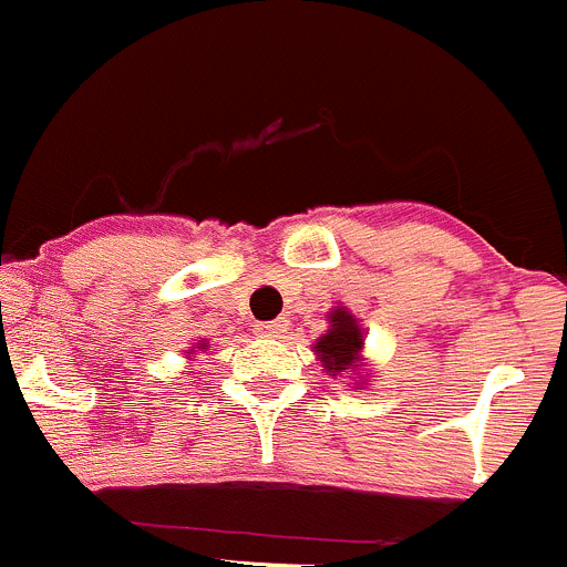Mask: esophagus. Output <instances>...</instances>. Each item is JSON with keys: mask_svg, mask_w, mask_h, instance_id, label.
Returning a JSON list of instances; mask_svg holds the SVG:
<instances>
[{"mask_svg": "<svg viewBox=\"0 0 567 567\" xmlns=\"http://www.w3.org/2000/svg\"><path fill=\"white\" fill-rule=\"evenodd\" d=\"M285 332H288V319H277V321H266V324H257L259 338H282Z\"/></svg>", "mask_w": 567, "mask_h": 567, "instance_id": "obj_1", "label": "esophagus"}]
</instances>
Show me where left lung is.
<instances>
[{
	"label": "left lung",
	"instance_id": "left-lung-1",
	"mask_svg": "<svg viewBox=\"0 0 567 567\" xmlns=\"http://www.w3.org/2000/svg\"><path fill=\"white\" fill-rule=\"evenodd\" d=\"M330 321V330L321 338H316L313 352L321 361V369L332 378H349L352 385L349 389H358V385H369L372 378V369H367V358H363V343H367V332H363L361 321L355 319V313L347 308V305H336V308L327 313Z\"/></svg>",
	"mask_w": 567,
	"mask_h": 567
}]
</instances>
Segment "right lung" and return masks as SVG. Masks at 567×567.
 Instances as JSON below:
<instances>
[{
    "instance_id": "add662e5",
    "label": "right lung",
    "mask_w": 567,
    "mask_h": 567,
    "mask_svg": "<svg viewBox=\"0 0 567 567\" xmlns=\"http://www.w3.org/2000/svg\"><path fill=\"white\" fill-rule=\"evenodd\" d=\"M195 352H206V338H204V341L195 343V347H189V349H187V361H193Z\"/></svg>"
}]
</instances>
